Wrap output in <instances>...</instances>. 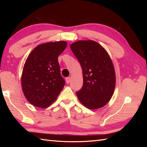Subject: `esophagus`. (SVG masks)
<instances>
[{
	"label": "esophagus",
	"instance_id": "obj_1",
	"mask_svg": "<svg viewBox=\"0 0 147 147\" xmlns=\"http://www.w3.org/2000/svg\"><path fill=\"white\" fill-rule=\"evenodd\" d=\"M65 81H66V83H69L70 82V81H71V78H69V77L66 78H65Z\"/></svg>",
	"mask_w": 147,
	"mask_h": 147
}]
</instances>
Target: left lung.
Instances as JSON below:
<instances>
[{"label":"left lung","instance_id":"8db88e82","mask_svg":"<svg viewBox=\"0 0 147 147\" xmlns=\"http://www.w3.org/2000/svg\"><path fill=\"white\" fill-rule=\"evenodd\" d=\"M83 71V85L76 92L79 100L89 109L104 107L113 95L115 70L105 49L93 40H79L70 45Z\"/></svg>","mask_w":147,"mask_h":147}]
</instances>
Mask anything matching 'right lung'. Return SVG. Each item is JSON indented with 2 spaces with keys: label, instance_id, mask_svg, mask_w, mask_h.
<instances>
[{
  "label": "right lung",
  "instance_id": "1",
  "mask_svg": "<svg viewBox=\"0 0 147 147\" xmlns=\"http://www.w3.org/2000/svg\"><path fill=\"white\" fill-rule=\"evenodd\" d=\"M67 47L59 41L40 44L31 52L24 65L21 86L30 104L46 108L57 99L65 85L58 57Z\"/></svg>",
  "mask_w": 147,
  "mask_h": 147
}]
</instances>
